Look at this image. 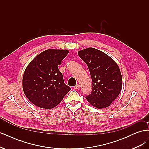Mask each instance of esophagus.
Masks as SVG:
<instances>
[{"mask_svg":"<svg viewBox=\"0 0 149 149\" xmlns=\"http://www.w3.org/2000/svg\"><path fill=\"white\" fill-rule=\"evenodd\" d=\"M79 87H80V85H79V84H76V85L74 87V88L75 89H78L79 88Z\"/></svg>","mask_w":149,"mask_h":149,"instance_id":"esophagus-1","label":"esophagus"}]
</instances>
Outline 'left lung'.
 Returning <instances> with one entry per match:
<instances>
[{
	"instance_id": "1",
	"label": "left lung",
	"mask_w": 149,
	"mask_h": 149,
	"mask_svg": "<svg viewBox=\"0 0 149 149\" xmlns=\"http://www.w3.org/2000/svg\"><path fill=\"white\" fill-rule=\"evenodd\" d=\"M78 54L87 65L92 79V91L86 96L87 101L98 109L109 106L123 86L118 65L106 53L93 48L80 50Z\"/></svg>"
}]
</instances>
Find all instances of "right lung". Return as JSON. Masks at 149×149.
I'll use <instances>...</instances> for the list:
<instances>
[{
	"mask_svg": "<svg viewBox=\"0 0 149 149\" xmlns=\"http://www.w3.org/2000/svg\"><path fill=\"white\" fill-rule=\"evenodd\" d=\"M68 52L66 49H48L36 56L26 67L22 86L25 96L35 106L52 109L71 90L65 84L58 68Z\"/></svg>",
	"mask_w": 149,
	"mask_h": 149,
	"instance_id": "add662e5",
	"label": "right lung"
}]
</instances>
